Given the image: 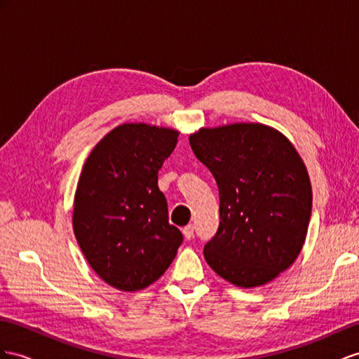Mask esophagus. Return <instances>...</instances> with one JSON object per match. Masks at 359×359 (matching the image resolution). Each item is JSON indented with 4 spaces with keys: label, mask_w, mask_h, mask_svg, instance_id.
Listing matches in <instances>:
<instances>
[{
    "label": "esophagus",
    "mask_w": 359,
    "mask_h": 359,
    "mask_svg": "<svg viewBox=\"0 0 359 359\" xmlns=\"http://www.w3.org/2000/svg\"><path fill=\"white\" fill-rule=\"evenodd\" d=\"M182 232H183V236H185L187 240H191V238L194 236V226L188 224V226H185V227L182 229Z\"/></svg>",
    "instance_id": "1"
}]
</instances>
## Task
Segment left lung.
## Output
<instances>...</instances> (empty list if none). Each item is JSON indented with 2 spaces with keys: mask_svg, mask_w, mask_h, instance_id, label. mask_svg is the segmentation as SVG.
Returning <instances> with one entry per match:
<instances>
[{
  "mask_svg": "<svg viewBox=\"0 0 359 359\" xmlns=\"http://www.w3.org/2000/svg\"><path fill=\"white\" fill-rule=\"evenodd\" d=\"M189 144L219 194L218 231L203 250L209 267L240 288L271 282L306 240L312 189L300 154L259 123L203 127Z\"/></svg>",
  "mask_w": 359,
  "mask_h": 359,
  "instance_id": "obj_1",
  "label": "left lung"
}]
</instances>
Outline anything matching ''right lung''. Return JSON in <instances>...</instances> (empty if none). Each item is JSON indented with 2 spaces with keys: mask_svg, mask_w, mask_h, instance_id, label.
<instances>
[{
  "mask_svg": "<svg viewBox=\"0 0 359 359\" xmlns=\"http://www.w3.org/2000/svg\"><path fill=\"white\" fill-rule=\"evenodd\" d=\"M179 133L145 123L121 124L92 149L81 170L72 229L90 269L119 291H140L158 280L183 241L168 223L158 187Z\"/></svg>",
  "mask_w": 359,
  "mask_h": 359,
  "instance_id": "obj_1",
  "label": "right lung"
}]
</instances>
